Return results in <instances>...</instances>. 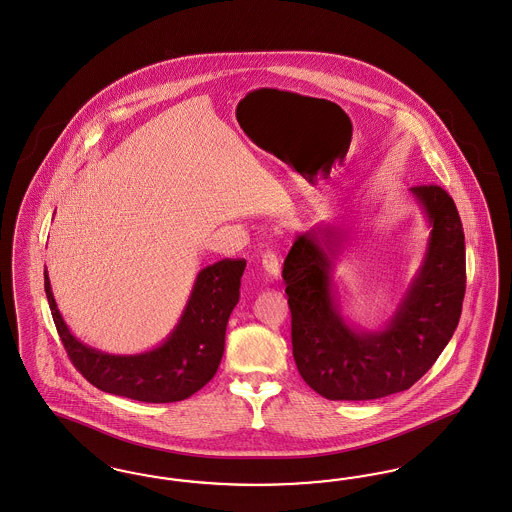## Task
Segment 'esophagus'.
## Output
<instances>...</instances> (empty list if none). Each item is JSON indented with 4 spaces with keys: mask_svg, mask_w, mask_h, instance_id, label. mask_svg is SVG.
I'll return each mask as SVG.
<instances>
[{
    "mask_svg": "<svg viewBox=\"0 0 512 512\" xmlns=\"http://www.w3.org/2000/svg\"><path fill=\"white\" fill-rule=\"evenodd\" d=\"M262 267H264V271H266L269 279H277L279 277V260H277V256L273 252H266L262 256Z\"/></svg>",
    "mask_w": 512,
    "mask_h": 512,
    "instance_id": "obj_1",
    "label": "esophagus"
}]
</instances>
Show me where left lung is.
Wrapping results in <instances>:
<instances>
[{
    "label": "left lung",
    "mask_w": 512,
    "mask_h": 512,
    "mask_svg": "<svg viewBox=\"0 0 512 512\" xmlns=\"http://www.w3.org/2000/svg\"><path fill=\"white\" fill-rule=\"evenodd\" d=\"M432 231L424 262L382 331L346 323L333 290L342 233L325 225L298 235L283 264L292 315V356L306 384L327 400H378L411 388L444 352L467 289L465 233L440 185H417Z\"/></svg>",
    "instance_id": "8db88e82"
}]
</instances>
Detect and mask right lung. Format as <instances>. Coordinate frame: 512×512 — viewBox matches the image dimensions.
<instances>
[{
    "label": "right lung",
    "instance_id": "right-lung-1",
    "mask_svg": "<svg viewBox=\"0 0 512 512\" xmlns=\"http://www.w3.org/2000/svg\"><path fill=\"white\" fill-rule=\"evenodd\" d=\"M245 267L243 258H225L200 269L176 329L155 350L135 356L105 354L70 333L57 310L47 269L45 296L72 365L95 388L130 400L170 403L193 396L216 375Z\"/></svg>",
    "mask_w": 512,
    "mask_h": 512
}]
</instances>
